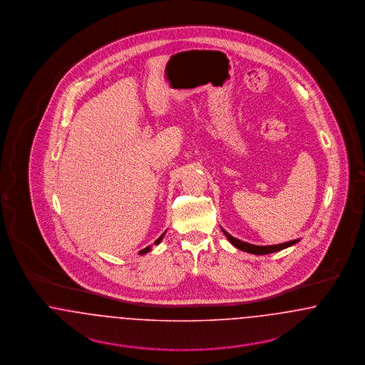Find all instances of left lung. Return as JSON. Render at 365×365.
Instances as JSON below:
<instances>
[{
    "instance_id": "8db88e82",
    "label": "left lung",
    "mask_w": 365,
    "mask_h": 365,
    "mask_svg": "<svg viewBox=\"0 0 365 365\" xmlns=\"http://www.w3.org/2000/svg\"><path fill=\"white\" fill-rule=\"evenodd\" d=\"M223 234L226 235L227 240L231 242L232 246H235L237 249L252 253V255H268V253H274V252H280L286 247H290L297 242H299V240H294V241H289V242L279 243V245H268V246H259V245H252V243L243 242L241 240L230 235L225 228H222Z\"/></svg>"
}]
</instances>
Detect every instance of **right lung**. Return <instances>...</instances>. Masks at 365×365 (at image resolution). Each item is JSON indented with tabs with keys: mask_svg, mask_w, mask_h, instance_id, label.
<instances>
[{
	"mask_svg": "<svg viewBox=\"0 0 365 365\" xmlns=\"http://www.w3.org/2000/svg\"><path fill=\"white\" fill-rule=\"evenodd\" d=\"M164 235H165V231L157 238L156 241H155V245H158V243L163 241V238H164ZM152 250V246H148V247H145V249H142V250H139V255L142 256V255H146V253H149Z\"/></svg>",
	"mask_w": 365,
	"mask_h": 365,
	"instance_id": "obj_1",
	"label": "right lung"
}]
</instances>
